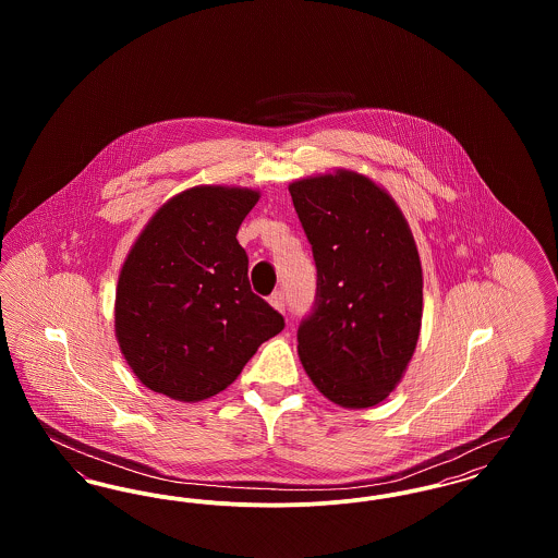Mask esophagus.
<instances>
[{
	"instance_id": "obj_1",
	"label": "esophagus",
	"mask_w": 558,
	"mask_h": 558,
	"mask_svg": "<svg viewBox=\"0 0 558 558\" xmlns=\"http://www.w3.org/2000/svg\"><path fill=\"white\" fill-rule=\"evenodd\" d=\"M269 303L278 310V312H284V307H287V299H284V292L276 291L269 294Z\"/></svg>"
}]
</instances>
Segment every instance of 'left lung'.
Segmentation results:
<instances>
[{
	"label": "left lung",
	"instance_id": "8db88e82",
	"mask_svg": "<svg viewBox=\"0 0 558 558\" xmlns=\"http://www.w3.org/2000/svg\"><path fill=\"white\" fill-rule=\"evenodd\" d=\"M289 190L318 271L314 307L296 330L301 364L322 396L371 408L396 389L421 332L423 269L412 232L396 201L360 173Z\"/></svg>",
	"mask_w": 558,
	"mask_h": 558
}]
</instances>
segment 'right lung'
Here are the masks:
<instances>
[{"mask_svg": "<svg viewBox=\"0 0 558 558\" xmlns=\"http://www.w3.org/2000/svg\"><path fill=\"white\" fill-rule=\"evenodd\" d=\"M259 194L198 186L173 196L135 240L117 287L114 330L133 374L178 401L217 396L284 318L251 291L236 240Z\"/></svg>", "mask_w": 558, "mask_h": 558, "instance_id": "add662e5", "label": "right lung"}]
</instances>
